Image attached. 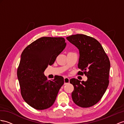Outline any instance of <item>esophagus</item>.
Returning <instances> with one entry per match:
<instances>
[{
  "label": "esophagus",
  "mask_w": 124,
  "mask_h": 124,
  "mask_svg": "<svg viewBox=\"0 0 124 124\" xmlns=\"http://www.w3.org/2000/svg\"><path fill=\"white\" fill-rule=\"evenodd\" d=\"M64 84L69 83L70 82V79L67 77H64Z\"/></svg>",
  "instance_id": "obj_1"
}]
</instances>
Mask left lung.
<instances>
[{
	"mask_svg": "<svg viewBox=\"0 0 124 124\" xmlns=\"http://www.w3.org/2000/svg\"><path fill=\"white\" fill-rule=\"evenodd\" d=\"M80 52L78 75L86 76V81L71 78L74 86L72 98L81 107H90L97 103L109 84L110 61L101 43L94 38L82 34L66 37Z\"/></svg>",
	"mask_w": 124,
	"mask_h": 124,
	"instance_id": "left-lung-1",
	"label": "left lung"
}]
</instances>
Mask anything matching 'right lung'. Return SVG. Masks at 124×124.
<instances>
[{"instance_id": "add662e5", "label": "right lung", "mask_w": 124, "mask_h": 124, "mask_svg": "<svg viewBox=\"0 0 124 124\" xmlns=\"http://www.w3.org/2000/svg\"><path fill=\"white\" fill-rule=\"evenodd\" d=\"M66 43L62 37H43L24 49L17 69L21 96L30 106L38 110L50 107L64 84L61 76L47 80L44 71L52 65Z\"/></svg>"}]
</instances>
